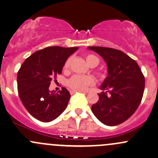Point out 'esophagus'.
I'll list each match as a JSON object with an SVG mask.
<instances>
[{
	"instance_id": "esophagus-1",
	"label": "esophagus",
	"mask_w": 158,
	"mask_h": 158,
	"mask_svg": "<svg viewBox=\"0 0 158 158\" xmlns=\"http://www.w3.org/2000/svg\"><path fill=\"white\" fill-rule=\"evenodd\" d=\"M70 94H73L75 93H77V92H84L85 93V92H82V91H76V90H70Z\"/></svg>"
}]
</instances>
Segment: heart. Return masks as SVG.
Returning <instances> with one entry per match:
<instances>
[{"mask_svg":"<svg viewBox=\"0 0 158 158\" xmlns=\"http://www.w3.org/2000/svg\"><path fill=\"white\" fill-rule=\"evenodd\" d=\"M85 60L86 63L91 67L97 66L99 63V60L97 57L92 54H86L85 56ZM70 60L67 59L64 63V68L65 69H68L69 66ZM94 83V79L91 76H80V75H75L72 76L67 81V85L70 89L76 91H85L87 89L89 86L92 85Z\"/></svg>","mask_w":158,"mask_h":158,"instance_id":"1","label":"heart"}]
</instances>
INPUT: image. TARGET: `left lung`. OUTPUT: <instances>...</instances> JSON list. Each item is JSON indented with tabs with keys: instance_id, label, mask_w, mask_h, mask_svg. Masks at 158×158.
Segmentation results:
<instances>
[{
	"instance_id": "left-lung-1",
	"label": "left lung",
	"mask_w": 158,
	"mask_h": 158,
	"mask_svg": "<svg viewBox=\"0 0 158 158\" xmlns=\"http://www.w3.org/2000/svg\"><path fill=\"white\" fill-rule=\"evenodd\" d=\"M98 54L107 66L99 100L92 111L104 125L114 127L125 122L140 104L145 89V77L135 60L123 51L110 48L89 47Z\"/></svg>"
}]
</instances>
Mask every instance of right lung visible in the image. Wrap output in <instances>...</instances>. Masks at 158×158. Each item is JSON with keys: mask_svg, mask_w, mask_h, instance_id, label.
Segmentation results:
<instances>
[{"mask_svg": "<svg viewBox=\"0 0 158 158\" xmlns=\"http://www.w3.org/2000/svg\"><path fill=\"white\" fill-rule=\"evenodd\" d=\"M79 48L48 47L36 51L23 62L17 75L18 92L28 112L41 122L57 118L67 107L70 94L66 88L49 91L53 79L60 74L64 63Z\"/></svg>", "mask_w": 158, "mask_h": 158, "instance_id": "obj_1", "label": "right lung"}]
</instances>
